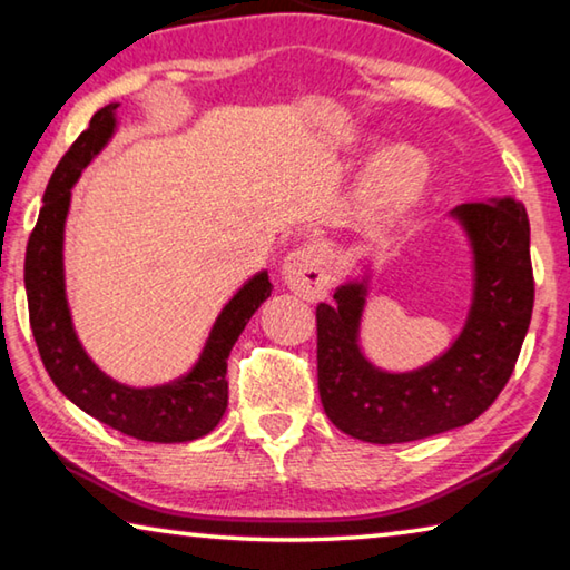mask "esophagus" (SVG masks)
Here are the masks:
<instances>
[{"label": "esophagus", "mask_w": 570, "mask_h": 570, "mask_svg": "<svg viewBox=\"0 0 570 570\" xmlns=\"http://www.w3.org/2000/svg\"><path fill=\"white\" fill-rule=\"evenodd\" d=\"M284 284L296 296L306 302H320L330 294L332 274H330V248L322 244H304L284 258L282 266Z\"/></svg>", "instance_id": "1"}]
</instances>
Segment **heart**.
Instances as JSON below:
<instances>
[{
  "label": "heart",
  "instance_id": "b5f03b06",
  "mask_svg": "<svg viewBox=\"0 0 570 570\" xmlns=\"http://www.w3.org/2000/svg\"><path fill=\"white\" fill-rule=\"evenodd\" d=\"M430 183V163L412 146H392L364 168L354 193V218L364 228H380L420 204Z\"/></svg>",
  "mask_w": 570,
  "mask_h": 570
}]
</instances>
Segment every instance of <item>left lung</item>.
<instances>
[{"instance_id": "1", "label": "left lung", "mask_w": 570, "mask_h": 570, "mask_svg": "<svg viewBox=\"0 0 570 570\" xmlns=\"http://www.w3.org/2000/svg\"><path fill=\"white\" fill-rule=\"evenodd\" d=\"M475 250V298L458 342L407 374L374 370L356 344L364 284L316 306V377L326 417L346 435L392 445L478 420L510 380L533 316L530 224L513 198L455 208Z\"/></svg>"}]
</instances>
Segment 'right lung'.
I'll return each mask as SVG.
<instances>
[{
    "mask_svg": "<svg viewBox=\"0 0 570 570\" xmlns=\"http://www.w3.org/2000/svg\"><path fill=\"white\" fill-rule=\"evenodd\" d=\"M115 110L108 105L92 115L90 128L77 138L55 168L45 190L40 218L30 234L24 256V288L30 326L42 364L67 400L122 435L146 442H188L208 435L228 404L226 362L238 334L264 298L272 294L268 274L250 278L224 306L210 330L196 366L163 387L135 390L115 382L90 362L77 342L62 276V230L70 188L115 130Z\"/></svg>",
    "mask_w": 570,
    "mask_h": 570,
    "instance_id": "right-lung-1",
    "label": "right lung"
}]
</instances>
